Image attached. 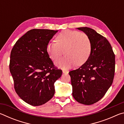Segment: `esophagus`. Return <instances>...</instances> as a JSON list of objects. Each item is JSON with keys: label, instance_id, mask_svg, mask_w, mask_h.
I'll return each instance as SVG.
<instances>
[{"label": "esophagus", "instance_id": "34e87169", "mask_svg": "<svg viewBox=\"0 0 124 124\" xmlns=\"http://www.w3.org/2000/svg\"><path fill=\"white\" fill-rule=\"evenodd\" d=\"M62 73H63V74H68L69 73V72L68 70H62Z\"/></svg>", "mask_w": 124, "mask_h": 124}]
</instances>
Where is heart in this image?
<instances>
[{
  "mask_svg": "<svg viewBox=\"0 0 124 124\" xmlns=\"http://www.w3.org/2000/svg\"><path fill=\"white\" fill-rule=\"evenodd\" d=\"M54 41H50L46 51L52 60H56L63 54L66 56L56 61L55 64L62 69H69L76 64L81 66L87 61L92 50L89 37L84 33L64 30Z\"/></svg>",
  "mask_w": 124,
  "mask_h": 124,
  "instance_id": "1",
  "label": "heart"
}]
</instances>
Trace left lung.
<instances>
[{
    "label": "left lung",
    "mask_w": 124,
    "mask_h": 124,
    "mask_svg": "<svg viewBox=\"0 0 124 124\" xmlns=\"http://www.w3.org/2000/svg\"><path fill=\"white\" fill-rule=\"evenodd\" d=\"M89 37L92 50L89 59L78 69L69 72L74 99L91 105L103 97L112 85L115 72V54L107 39L93 29L80 27Z\"/></svg>",
    "instance_id": "left-lung-1"
}]
</instances>
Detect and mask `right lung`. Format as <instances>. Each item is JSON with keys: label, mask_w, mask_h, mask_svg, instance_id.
Masks as SVG:
<instances>
[{"label": "right lung", "mask_w": 124, "mask_h": 124, "mask_svg": "<svg viewBox=\"0 0 124 124\" xmlns=\"http://www.w3.org/2000/svg\"><path fill=\"white\" fill-rule=\"evenodd\" d=\"M58 31L32 29L16 41L11 50L9 68L15 90L32 106L44 104L53 97L54 83L62 75L46 51L47 44Z\"/></svg>", "instance_id": "right-lung-1"}]
</instances>
